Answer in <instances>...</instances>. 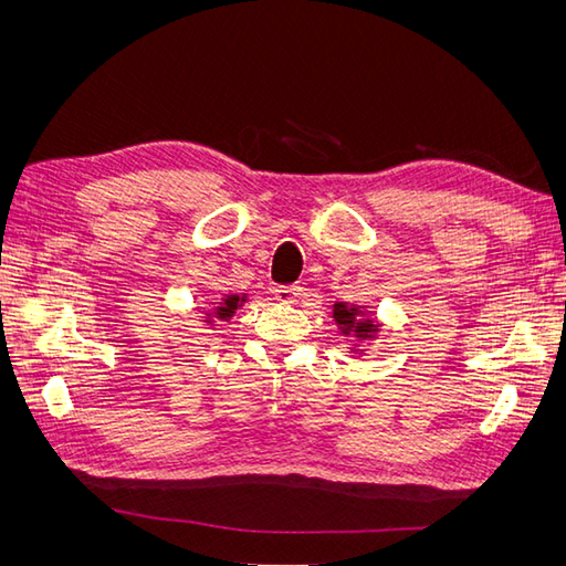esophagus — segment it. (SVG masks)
Wrapping results in <instances>:
<instances>
[{
    "label": "esophagus",
    "mask_w": 566,
    "mask_h": 566,
    "mask_svg": "<svg viewBox=\"0 0 566 566\" xmlns=\"http://www.w3.org/2000/svg\"><path fill=\"white\" fill-rule=\"evenodd\" d=\"M273 295H276L279 302L293 304L302 295V287L300 285H276V287H273Z\"/></svg>",
    "instance_id": "1"
}]
</instances>
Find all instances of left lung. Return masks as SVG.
<instances>
[{
  "label": "left lung",
  "mask_w": 566,
  "mask_h": 566,
  "mask_svg": "<svg viewBox=\"0 0 566 566\" xmlns=\"http://www.w3.org/2000/svg\"><path fill=\"white\" fill-rule=\"evenodd\" d=\"M364 314L356 310V306H349L345 302H337L335 310H333V318L337 321V325L342 328V333L349 335L354 333L358 339H366V337H373L375 333H378V325H375L370 318H361Z\"/></svg>",
  "instance_id": "1"
}]
</instances>
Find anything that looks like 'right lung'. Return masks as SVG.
I'll use <instances>...</instances> for the list:
<instances>
[{
  "mask_svg": "<svg viewBox=\"0 0 566 566\" xmlns=\"http://www.w3.org/2000/svg\"><path fill=\"white\" fill-rule=\"evenodd\" d=\"M245 302V297H241V295H227L224 297V302H219V306H217V318H221V321H224V318H231L233 314H235V310H238V306H241Z\"/></svg>",
  "mask_w": 566,
  "mask_h": 566,
  "instance_id": "obj_1",
  "label": "right lung"
}]
</instances>
